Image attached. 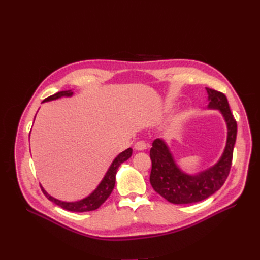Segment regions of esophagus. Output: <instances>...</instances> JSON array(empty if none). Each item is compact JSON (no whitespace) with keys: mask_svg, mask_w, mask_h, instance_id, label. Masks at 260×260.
<instances>
[{"mask_svg":"<svg viewBox=\"0 0 260 260\" xmlns=\"http://www.w3.org/2000/svg\"><path fill=\"white\" fill-rule=\"evenodd\" d=\"M135 148L137 151H144V149L147 148V143L145 141H138V142L135 144Z\"/></svg>","mask_w":260,"mask_h":260,"instance_id":"34e87169","label":"esophagus"}]
</instances>
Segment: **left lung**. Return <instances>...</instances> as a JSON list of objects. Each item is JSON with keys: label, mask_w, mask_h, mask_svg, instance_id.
<instances>
[{"label": "left lung", "mask_w": 260, "mask_h": 260, "mask_svg": "<svg viewBox=\"0 0 260 260\" xmlns=\"http://www.w3.org/2000/svg\"><path fill=\"white\" fill-rule=\"evenodd\" d=\"M207 92L209 95L208 107L220 109L228 125V140L224 153L215 166L196 176H190L177 167L162 140L156 139L149 151L152 159L149 181L154 190L170 203L192 204L205 200L223 185L230 174L233 148L238 133L237 120L234 119L223 93L208 88Z\"/></svg>", "instance_id": "1"}]
</instances>
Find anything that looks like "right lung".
Returning <instances> with one entry per match:
<instances>
[{
	"label": "right lung",
	"mask_w": 260,
	"mask_h": 260,
	"mask_svg": "<svg viewBox=\"0 0 260 260\" xmlns=\"http://www.w3.org/2000/svg\"><path fill=\"white\" fill-rule=\"evenodd\" d=\"M73 95L72 91H61V92H57L55 93L54 95H51L49 98H46L43 102H48V101H52V100H56L59 99L60 96H70ZM132 155V149L131 148H127L125 151H123L122 153H120L118 155L116 158L114 159L113 164L109 167L108 171L106 172V175L104 177V179L102 180V182L100 183V185L95 188L92 194H90L88 198H85L79 202H74V203H66V202H61L58 201L56 199L52 198L51 195H49L46 193L43 187L42 192L44 193V195L48 198V200L52 201L53 203L56 204L59 207L64 208L66 210L69 211H75V212H84V211H91V210H95L98 209L102 204H103L107 199L108 196L111 195V193L114 190L115 186V181H116V174L117 170L119 168L120 165L127 160L128 158H130V156Z\"/></svg>",
	"instance_id": "right-lung-1"
}]
</instances>
